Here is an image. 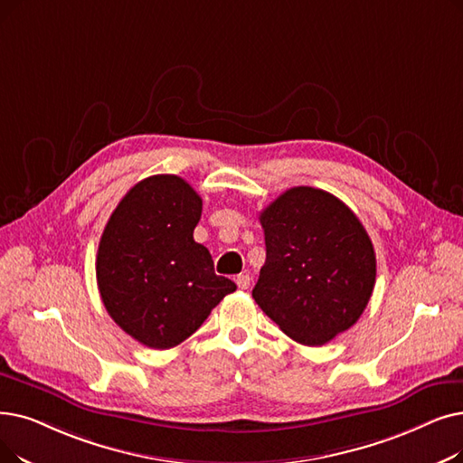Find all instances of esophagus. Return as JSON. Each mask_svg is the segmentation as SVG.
I'll use <instances>...</instances> for the list:
<instances>
[{
	"label": "esophagus",
	"instance_id": "esophagus-1",
	"mask_svg": "<svg viewBox=\"0 0 463 463\" xmlns=\"http://www.w3.org/2000/svg\"><path fill=\"white\" fill-rule=\"evenodd\" d=\"M250 281H251L250 274H238V276H236V286H238L240 289H248V288H250Z\"/></svg>",
	"mask_w": 463,
	"mask_h": 463
}]
</instances>
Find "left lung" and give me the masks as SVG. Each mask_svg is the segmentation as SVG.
Masks as SVG:
<instances>
[{"mask_svg": "<svg viewBox=\"0 0 463 463\" xmlns=\"http://www.w3.org/2000/svg\"><path fill=\"white\" fill-rule=\"evenodd\" d=\"M267 260L253 298L289 338L321 346L364 314L376 279L371 238L336 196L293 187L259 215Z\"/></svg>", "mask_w": 463, "mask_h": 463, "instance_id": "8db88e82", "label": "left lung"}]
</instances>
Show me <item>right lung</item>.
I'll return each mask as SVG.
<instances>
[{"label":"right lung","instance_id":"obj_1","mask_svg":"<svg viewBox=\"0 0 463 463\" xmlns=\"http://www.w3.org/2000/svg\"><path fill=\"white\" fill-rule=\"evenodd\" d=\"M203 198L182 179H142L113 210L99 238L96 279L115 324L147 348L184 343L236 284L213 272L194 242Z\"/></svg>","mask_w":463,"mask_h":463}]
</instances>
